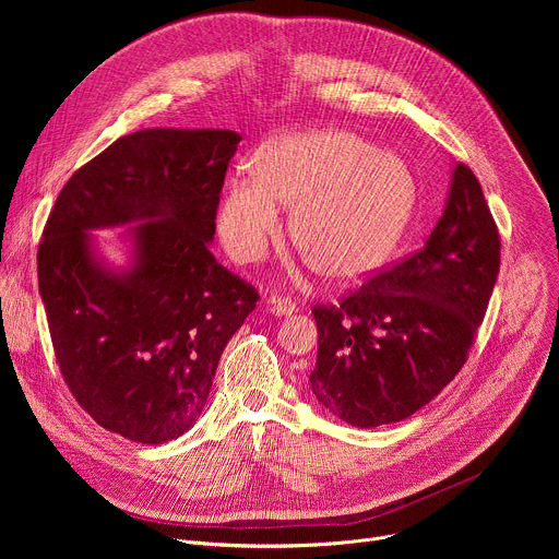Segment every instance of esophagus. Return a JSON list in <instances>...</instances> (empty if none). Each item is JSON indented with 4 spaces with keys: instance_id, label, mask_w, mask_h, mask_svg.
<instances>
[{
    "instance_id": "obj_1",
    "label": "esophagus",
    "mask_w": 559,
    "mask_h": 559,
    "mask_svg": "<svg viewBox=\"0 0 559 559\" xmlns=\"http://www.w3.org/2000/svg\"><path fill=\"white\" fill-rule=\"evenodd\" d=\"M267 309H270L274 316H289V313L296 311V302H294L289 296L272 294L270 300H267Z\"/></svg>"
}]
</instances>
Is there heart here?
Here are the masks:
<instances>
[{
    "label": "heart",
    "instance_id": "b5f03b06",
    "mask_svg": "<svg viewBox=\"0 0 559 559\" xmlns=\"http://www.w3.org/2000/svg\"><path fill=\"white\" fill-rule=\"evenodd\" d=\"M294 207V238L341 281L371 274L403 243L416 205V177L403 156L343 132L292 134L257 156L254 175L225 188L216 227L238 263L261 261Z\"/></svg>",
    "mask_w": 559,
    "mask_h": 559
}]
</instances>
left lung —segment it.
<instances>
[{"mask_svg":"<svg viewBox=\"0 0 559 559\" xmlns=\"http://www.w3.org/2000/svg\"><path fill=\"white\" fill-rule=\"evenodd\" d=\"M500 272V231L480 181L457 164L427 243L338 305H316V401L352 427L401 423L464 367Z\"/></svg>","mask_w":559,"mask_h":559,"instance_id":"left-lung-1","label":"left lung"}]
</instances>
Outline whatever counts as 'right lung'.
Here are the masks:
<instances>
[{
    "label": "right lung",
    "mask_w": 559,
    "mask_h": 559,
    "mask_svg": "<svg viewBox=\"0 0 559 559\" xmlns=\"http://www.w3.org/2000/svg\"><path fill=\"white\" fill-rule=\"evenodd\" d=\"M241 134L152 128L117 139L61 188L37 252L59 371L91 418L141 444L183 436L259 292L210 252ZM139 222L135 263L112 273L88 228Z\"/></svg>",
    "instance_id": "obj_1"
}]
</instances>
